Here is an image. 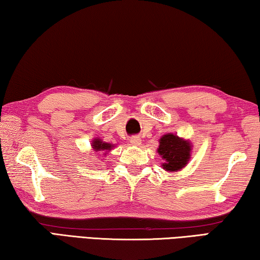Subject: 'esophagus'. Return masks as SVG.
Here are the masks:
<instances>
[{
    "label": "esophagus",
    "mask_w": 260,
    "mask_h": 260,
    "mask_svg": "<svg viewBox=\"0 0 260 260\" xmlns=\"http://www.w3.org/2000/svg\"><path fill=\"white\" fill-rule=\"evenodd\" d=\"M129 143L133 147H139L141 144V138L140 136H133V138L129 139Z\"/></svg>",
    "instance_id": "esophagus-1"
}]
</instances>
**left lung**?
<instances>
[{
  "label": "left lung",
  "instance_id": "8db88e82",
  "mask_svg": "<svg viewBox=\"0 0 260 260\" xmlns=\"http://www.w3.org/2000/svg\"><path fill=\"white\" fill-rule=\"evenodd\" d=\"M192 143L177 134L167 133L159 139L157 152L162 159L161 167L166 172L174 173L187 166L190 159Z\"/></svg>",
  "mask_w": 260,
  "mask_h": 260
}]
</instances>
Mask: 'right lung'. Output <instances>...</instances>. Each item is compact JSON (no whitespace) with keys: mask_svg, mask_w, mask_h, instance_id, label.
<instances>
[{"mask_svg":"<svg viewBox=\"0 0 260 260\" xmlns=\"http://www.w3.org/2000/svg\"><path fill=\"white\" fill-rule=\"evenodd\" d=\"M90 146H91V150L95 152L101 151L103 152V155H107L109 151H111L114 148V144L105 142V141L101 140L100 138H94V140H91Z\"/></svg>","mask_w":260,"mask_h":260,"instance_id":"1","label":"right lung"}]
</instances>
